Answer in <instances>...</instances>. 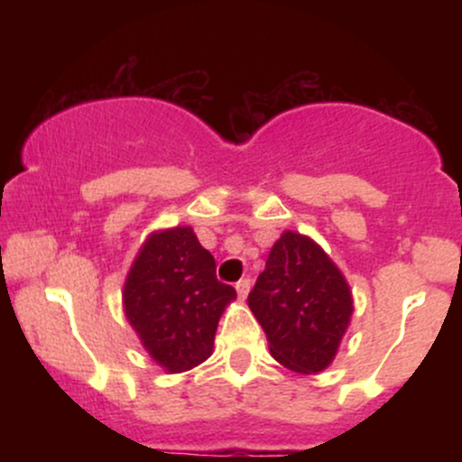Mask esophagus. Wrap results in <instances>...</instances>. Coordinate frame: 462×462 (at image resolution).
<instances>
[{"label": "esophagus", "mask_w": 462, "mask_h": 462, "mask_svg": "<svg viewBox=\"0 0 462 462\" xmlns=\"http://www.w3.org/2000/svg\"><path fill=\"white\" fill-rule=\"evenodd\" d=\"M249 289H252V282H249L247 278L238 280V282H236V293H238V298H241V300H245V298H247Z\"/></svg>", "instance_id": "obj_1"}]
</instances>
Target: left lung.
Returning a JSON list of instances; mask_svg holds the SVG:
<instances>
[{"label":"left lung","instance_id":"8db88e82","mask_svg":"<svg viewBox=\"0 0 462 462\" xmlns=\"http://www.w3.org/2000/svg\"><path fill=\"white\" fill-rule=\"evenodd\" d=\"M263 326L269 352L295 374H319L332 365L354 312L346 275L319 243L284 230L247 298Z\"/></svg>","mask_w":462,"mask_h":462}]
</instances>
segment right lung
I'll use <instances>...</instances> for the list:
<instances>
[{
  "instance_id": "add662e5",
  "label": "right lung",
  "mask_w": 462,
  "mask_h": 462,
  "mask_svg": "<svg viewBox=\"0 0 462 462\" xmlns=\"http://www.w3.org/2000/svg\"><path fill=\"white\" fill-rule=\"evenodd\" d=\"M235 300L190 226L152 232L124 282L125 319L167 374L198 367L213 354L217 323Z\"/></svg>"
}]
</instances>
